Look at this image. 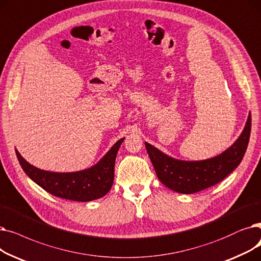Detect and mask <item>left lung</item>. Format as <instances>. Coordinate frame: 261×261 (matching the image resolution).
<instances>
[{
	"mask_svg": "<svg viewBox=\"0 0 261 261\" xmlns=\"http://www.w3.org/2000/svg\"><path fill=\"white\" fill-rule=\"evenodd\" d=\"M251 126L250 115L237 141L219 156L202 161L176 160L147 142L145 147L159 180L173 191L191 194L220 182L239 166L249 144Z\"/></svg>",
	"mask_w": 261,
	"mask_h": 261,
	"instance_id": "1",
	"label": "left lung"
}]
</instances>
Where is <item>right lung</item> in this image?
I'll return each mask as SVG.
<instances>
[{
  "label": "right lung",
  "mask_w": 261,
  "mask_h": 261,
  "mask_svg": "<svg viewBox=\"0 0 261 261\" xmlns=\"http://www.w3.org/2000/svg\"><path fill=\"white\" fill-rule=\"evenodd\" d=\"M123 140L116 142L92 168L73 173L43 171L30 165L17 150L16 154L28 176L48 193L70 201L89 202L104 196L113 186L116 156Z\"/></svg>",
  "instance_id": "1"
}]
</instances>
